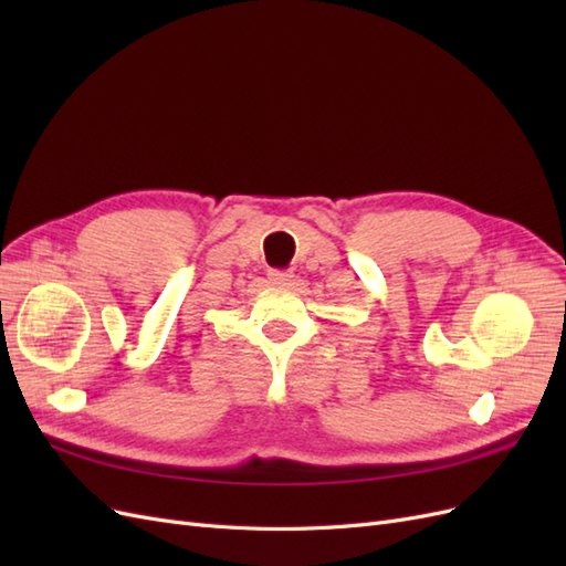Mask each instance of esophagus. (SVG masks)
<instances>
[{"label": "esophagus", "instance_id": "1", "mask_svg": "<svg viewBox=\"0 0 566 566\" xmlns=\"http://www.w3.org/2000/svg\"><path fill=\"white\" fill-rule=\"evenodd\" d=\"M269 279H271L273 285H290L295 276L290 271H271Z\"/></svg>", "mask_w": 566, "mask_h": 566}]
</instances>
